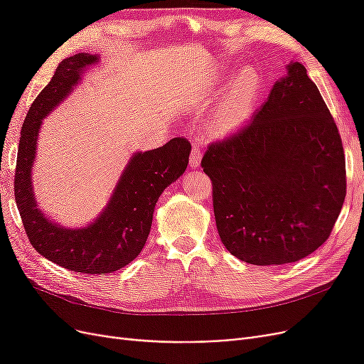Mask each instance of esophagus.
<instances>
[{
	"label": "esophagus",
	"mask_w": 364,
	"mask_h": 364,
	"mask_svg": "<svg viewBox=\"0 0 364 364\" xmlns=\"http://www.w3.org/2000/svg\"><path fill=\"white\" fill-rule=\"evenodd\" d=\"M202 161V149L199 146H193L191 149V155H190V164L191 167H199Z\"/></svg>",
	"instance_id": "1"
}]
</instances>
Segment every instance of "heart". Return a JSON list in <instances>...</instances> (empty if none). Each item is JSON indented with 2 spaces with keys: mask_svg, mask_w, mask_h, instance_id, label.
Instances as JSON below:
<instances>
[{
  "mask_svg": "<svg viewBox=\"0 0 364 364\" xmlns=\"http://www.w3.org/2000/svg\"><path fill=\"white\" fill-rule=\"evenodd\" d=\"M258 90L259 77L255 71L246 70L237 77L213 118V129L217 134H229L245 123L255 105Z\"/></svg>",
  "mask_w": 364,
  "mask_h": 364,
  "instance_id": "obj_1",
  "label": "heart"
}]
</instances>
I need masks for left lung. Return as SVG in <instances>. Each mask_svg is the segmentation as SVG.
I'll list each match as a JSON object with an SVG mask.
<instances>
[{"mask_svg":"<svg viewBox=\"0 0 364 364\" xmlns=\"http://www.w3.org/2000/svg\"><path fill=\"white\" fill-rule=\"evenodd\" d=\"M200 164L213 182L220 240L255 266L310 255L331 235L345 202L338 129L299 62L255 117L208 146Z\"/></svg>","mask_w":364,"mask_h":364,"instance_id":"8db88e82","label":"left lung"}]
</instances>
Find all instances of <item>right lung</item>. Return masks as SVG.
Instances as JSON below:
<instances>
[{"label": "right lung", "mask_w": 364, "mask_h": 364, "mask_svg": "<svg viewBox=\"0 0 364 364\" xmlns=\"http://www.w3.org/2000/svg\"><path fill=\"white\" fill-rule=\"evenodd\" d=\"M97 59L87 53L63 59L31 103L21 129L14 183L16 206L31 246L60 267L85 274L112 273L139 255L150 234L159 196L183 174L191 151L190 141L178 136L159 149L136 153L121 176L111 202L87 228L65 229L43 215L31 186V165L42 118L71 92L83 68Z\"/></svg>", "instance_id": "obj_1"}]
</instances>
